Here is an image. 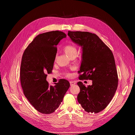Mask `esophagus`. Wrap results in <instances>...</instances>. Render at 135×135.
<instances>
[{"label":"esophagus","instance_id":"obj_1","mask_svg":"<svg viewBox=\"0 0 135 135\" xmlns=\"http://www.w3.org/2000/svg\"><path fill=\"white\" fill-rule=\"evenodd\" d=\"M75 84H76V82L75 81H70V85L71 86L75 85Z\"/></svg>","mask_w":135,"mask_h":135}]
</instances>
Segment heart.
Segmentation results:
<instances>
[{
	"instance_id": "1",
	"label": "heart",
	"mask_w": 135,
	"mask_h": 135,
	"mask_svg": "<svg viewBox=\"0 0 135 135\" xmlns=\"http://www.w3.org/2000/svg\"><path fill=\"white\" fill-rule=\"evenodd\" d=\"M63 50L68 56L70 57L72 55L77 54V49L76 47L72 45H67L63 47ZM68 76H69L68 75Z\"/></svg>"
}]
</instances>
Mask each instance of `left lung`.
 Wrapping results in <instances>:
<instances>
[{
  "mask_svg": "<svg viewBox=\"0 0 135 135\" xmlns=\"http://www.w3.org/2000/svg\"><path fill=\"white\" fill-rule=\"evenodd\" d=\"M71 40L82 47V60L79 73L81 80H92L86 87L77 85L80 92L77 100L87 112L102 111L113 98L118 86V75L111 50L96 34L89 32L68 31Z\"/></svg>",
  "mask_w": 135,
  "mask_h": 135,
  "instance_id": "left-lung-1",
  "label": "left lung"
}]
</instances>
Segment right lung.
<instances>
[{
    "instance_id": "1",
    "label": "right lung",
    "mask_w": 135,
    "mask_h": 135,
    "mask_svg": "<svg viewBox=\"0 0 135 135\" xmlns=\"http://www.w3.org/2000/svg\"><path fill=\"white\" fill-rule=\"evenodd\" d=\"M62 31L39 34L25 49L21 64L20 80L23 94L38 112L51 114L62 102L70 86L68 81L60 79L54 86L46 81L47 73L53 70L56 45L66 37Z\"/></svg>"
}]
</instances>
